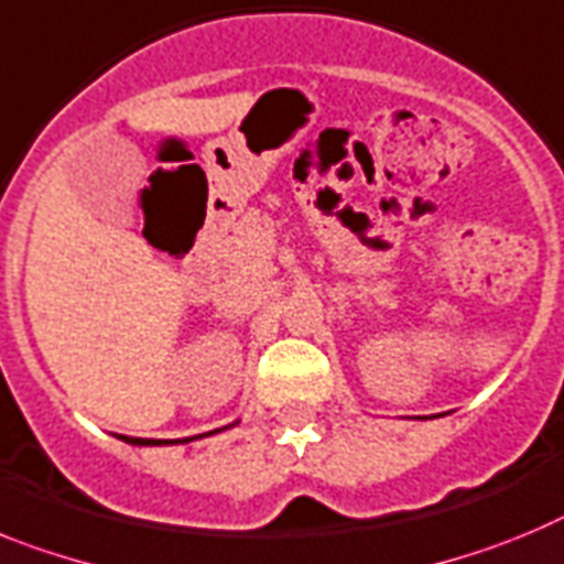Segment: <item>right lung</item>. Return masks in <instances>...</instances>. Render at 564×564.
<instances>
[{"label": "right lung", "instance_id": "obj_1", "mask_svg": "<svg viewBox=\"0 0 564 564\" xmlns=\"http://www.w3.org/2000/svg\"><path fill=\"white\" fill-rule=\"evenodd\" d=\"M235 423H238V420H235ZM232 423V425H235ZM232 425H224V429H232ZM224 429H215V431H209V434H218V431H224ZM209 434H198V437H209ZM198 437H184V440H141V437H124V434H121V440H124V443H130V445H164V443H189V440H198Z\"/></svg>", "mask_w": 564, "mask_h": 564}]
</instances>
